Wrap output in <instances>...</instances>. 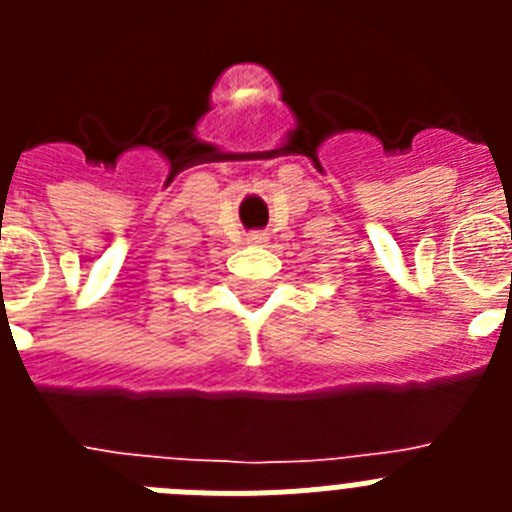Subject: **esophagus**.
Returning a JSON list of instances; mask_svg holds the SVG:
<instances>
[{"label": "esophagus", "instance_id": "34e87169", "mask_svg": "<svg viewBox=\"0 0 512 512\" xmlns=\"http://www.w3.org/2000/svg\"><path fill=\"white\" fill-rule=\"evenodd\" d=\"M246 241L251 243V246H264V243L269 241V235H266V233H248Z\"/></svg>", "mask_w": 512, "mask_h": 512}]
</instances>
